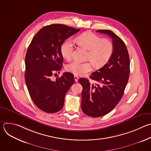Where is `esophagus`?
Segmentation results:
<instances>
[{"instance_id": "34e87169", "label": "esophagus", "mask_w": 151, "mask_h": 151, "mask_svg": "<svg viewBox=\"0 0 151 151\" xmlns=\"http://www.w3.org/2000/svg\"><path fill=\"white\" fill-rule=\"evenodd\" d=\"M74 79H75V82H77L79 79V77L77 75H74Z\"/></svg>"}]
</instances>
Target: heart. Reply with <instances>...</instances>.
<instances>
[{
    "label": "heart",
    "mask_w": 151,
    "mask_h": 151,
    "mask_svg": "<svg viewBox=\"0 0 151 151\" xmlns=\"http://www.w3.org/2000/svg\"><path fill=\"white\" fill-rule=\"evenodd\" d=\"M77 42L81 47L88 51L87 59L89 61L82 63L73 61L66 66V70L75 75L82 76L91 72L93 64L96 68H101L111 58L113 51L112 42L107 39H102L92 32H85L79 35ZM73 51V43L71 39L64 41L60 48V52L65 59L72 58Z\"/></svg>",
    "instance_id": "obj_1"
}]
</instances>
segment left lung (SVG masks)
Instances as JSON below:
<instances>
[{"label": "left lung", "instance_id": "1", "mask_svg": "<svg viewBox=\"0 0 151 151\" xmlns=\"http://www.w3.org/2000/svg\"><path fill=\"white\" fill-rule=\"evenodd\" d=\"M112 39L113 54L107 63L93 72L91 79L99 84H91L88 79L80 78L82 85L81 109L93 118L100 117L111 112L123 96L130 75V58L124 41L109 30H98Z\"/></svg>", "mask_w": 151, "mask_h": 151}]
</instances>
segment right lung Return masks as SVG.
I'll return each mask as SVG.
<instances>
[{"label": "right lung", "instance_id": "add662e5", "mask_svg": "<svg viewBox=\"0 0 151 151\" xmlns=\"http://www.w3.org/2000/svg\"><path fill=\"white\" fill-rule=\"evenodd\" d=\"M79 30L60 24L48 25L35 35L29 46L25 58L26 83L33 103L45 112L55 113L63 108L64 97L74 83L73 75L69 72L54 81L51 77L62 68L63 43Z\"/></svg>", "mask_w": 151, "mask_h": 151}]
</instances>
